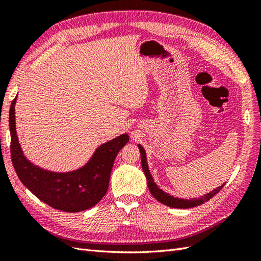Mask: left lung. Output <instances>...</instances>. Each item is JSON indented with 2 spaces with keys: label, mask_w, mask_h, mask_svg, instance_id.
I'll list each match as a JSON object with an SVG mask.
<instances>
[{
  "label": "left lung",
  "mask_w": 261,
  "mask_h": 261,
  "mask_svg": "<svg viewBox=\"0 0 261 261\" xmlns=\"http://www.w3.org/2000/svg\"><path fill=\"white\" fill-rule=\"evenodd\" d=\"M138 148L140 150V154H141V165H142V169L143 173L146 175L147 178V184L149 187V191H150L151 195L157 199L158 202L163 203L165 205H167L169 207H175V208H191V207H195L197 205H201L205 202H207L208 199L212 198L214 195H216L222 187L224 186L221 185L218 188H215L212 192H210L207 194H204V196H201L198 198H190V199H184V198H178V197H174L169 195L168 193L164 192L162 188H159L156 182L153 181L152 176L150 174V170H149L148 167V163H147V154H146V150L141 145H138Z\"/></svg>",
  "instance_id": "8db88e82"
}]
</instances>
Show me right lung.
<instances>
[{"mask_svg":"<svg viewBox=\"0 0 261 261\" xmlns=\"http://www.w3.org/2000/svg\"><path fill=\"white\" fill-rule=\"evenodd\" d=\"M16 97L9 114L11 158L22 184L40 201L64 212H81L96 205L108 192L114 159L129 142V136L123 134L102 143L79 169L66 173L43 169L31 163L20 146L15 126Z\"/></svg>","mask_w":261,"mask_h":261,"instance_id":"1","label":"right lung"}]
</instances>
